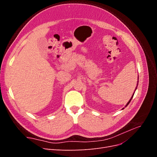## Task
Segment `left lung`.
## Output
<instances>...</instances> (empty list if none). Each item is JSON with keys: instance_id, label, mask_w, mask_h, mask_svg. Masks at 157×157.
<instances>
[{"instance_id": "left-lung-1", "label": "left lung", "mask_w": 157, "mask_h": 157, "mask_svg": "<svg viewBox=\"0 0 157 157\" xmlns=\"http://www.w3.org/2000/svg\"><path fill=\"white\" fill-rule=\"evenodd\" d=\"M133 96H134V95H133V96H132V98H131V99H130V101H128V103H127V105H126V106H127V105H128V104H129V103H130V101H131V99H132V98H133Z\"/></svg>"}]
</instances>
